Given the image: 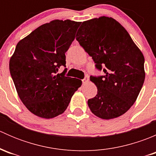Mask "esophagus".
Segmentation results:
<instances>
[{
  "label": "esophagus",
  "instance_id": "esophagus-1",
  "mask_svg": "<svg viewBox=\"0 0 156 156\" xmlns=\"http://www.w3.org/2000/svg\"><path fill=\"white\" fill-rule=\"evenodd\" d=\"M88 81H89V78H88V77L86 76L85 78H84V79L82 80V82H83V84H86V83L88 82Z\"/></svg>",
  "mask_w": 156,
  "mask_h": 156
}]
</instances>
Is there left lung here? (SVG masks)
Wrapping results in <instances>:
<instances>
[{
	"mask_svg": "<svg viewBox=\"0 0 156 156\" xmlns=\"http://www.w3.org/2000/svg\"><path fill=\"white\" fill-rule=\"evenodd\" d=\"M76 40L104 75L90 77L97 94L88 106L97 117L112 119L125 114L136 101L145 80L144 56L125 28L112 18L83 22Z\"/></svg>",
	"mask_w": 156,
	"mask_h": 156,
	"instance_id": "1",
	"label": "left lung"
}]
</instances>
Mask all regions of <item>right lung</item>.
<instances>
[{
  "label": "right lung",
  "mask_w": 156,
  "mask_h": 156,
  "mask_svg": "<svg viewBox=\"0 0 156 156\" xmlns=\"http://www.w3.org/2000/svg\"><path fill=\"white\" fill-rule=\"evenodd\" d=\"M80 22L53 20L17 44L10 72L18 95L31 112L51 119L65 112L81 81L66 76V52L75 39Z\"/></svg>",
  "instance_id": "1"
}]
</instances>
